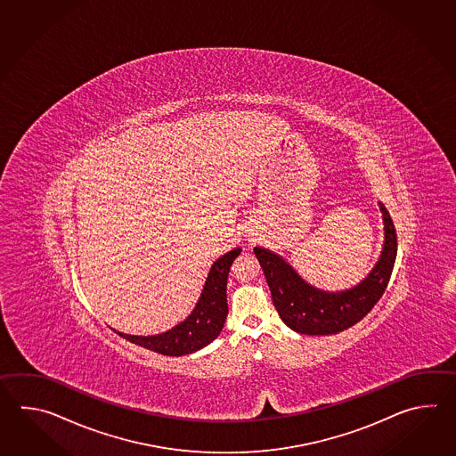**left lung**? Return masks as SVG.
Wrapping results in <instances>:
<instances>
[{"label":"left lung","mask_w":456,"mask_h":456,"mask_svg":"<svg viewBox=\"0 0 456 456\" xmlns=\"http://www.w3.org/2000/svg\"><path fill=\"white\" fill-rule=\"evenodd\" d=\"M385 224V242L379 262L354 289L324 291L303 281L289 262L265 248H254L273 306L281 321L300 334L330 336L363 320L387 290L397 252L396 230L387 207L379 202Z\"/></svg>","instance_id":"1"}]
</instances>
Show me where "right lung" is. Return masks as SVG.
I'll list each match as a JSON object with an SVG mask.
<instances>
[{
  "label": "right lung",
  "instance_id": "1",
  "mask_svg": "<svg viewBox=\"0 0 456 456\" xmlns=\"http://www.w3.org/2000/svg\"><path fill=\"white\" fill-rule=\"evenodd\" d=\"M240 252L241 248H236L214 262L194 310L173 330L156 336H130L116 330L117 334L140 347L169 357L187 355L208 346L224 330L228 314L226 281L232 261L240 256Z\"/></svg>",
  "mask_w": 456,
  "mask_h": 456
}]
</instances>
